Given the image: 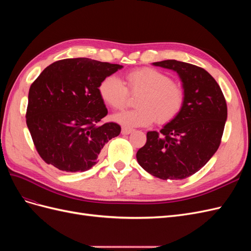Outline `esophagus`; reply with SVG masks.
Instances as JSON below:
<instances>
[{
    "label": "esophagus",
    "instance_id": "1",
    "mask_svg": "<svg viewBox=\"0 0 251 251\" xmlns=\"http://www.w3.org/2000/svg\"><path fill=\"white\" fill-rule=\"evenodd\" d=\"M133 131H134L133 128L123 126V128H121V134H123V135H128V134H131Z\"/></svg>",
    "mask_w": 251,
    "mask_h": 251
}]
</instances>
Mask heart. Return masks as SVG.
I'll return each instance as SVG.
<instances>
[{"mask_svg": "<svg viewBox=\"0 0 251 251\" xmlns=\"http://www.w3.org/2000/svg\"><path fill=\"white\" fill-rule=\"evenodd\" d=\"M126 83L132 93H142L137 100L138 109L117 113V123L127 126H147L157 119L169 123L180 113L184 104V91L173 82L168 75L153 68H140L126 74ZM100 94L104 102L114 109H124L128 90L116 75L105 77L100 85Z\"/></svg>", "mask_w": 251, "mask_h": 251, "instance_id": "1", "label": "heart"}]
</instances>
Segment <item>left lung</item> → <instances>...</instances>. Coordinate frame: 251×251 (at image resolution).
Masks as SVG:
<instances>
[{"instance_id":"obj_1","label":"left lung","mask_w":251,"mask_h":251,"mask_svg":"<svg viewBox=\"0 0 251 251\" xmlns=\"http://www.w3.org/2000/svg\"><path fill=\"white\" fill-rule=\"evenodd\" d=\"M177 72L184 104L160 133H147L136 158L141 168L162 180H182L201 170L219 149L227 119L221 88L203 68L175 59L153 63Z\"/></svg>"}]
</instances>
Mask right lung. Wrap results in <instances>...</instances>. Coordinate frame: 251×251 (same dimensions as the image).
Segmentation results:
<instances>
[{"mask_svg": "<svg viewBox=\"0 0 251 251\" xmlns=\"http://www.w3.org/2000/svg\"><path fill=\"white\" fill-rule=\"evenodd\" d=\"M123 66L78 57L57 60L29 89L26 123L43 160L63 172H85L120 134L115 123L100 124L108 110L101 81Z\"/></svg>", "mask_w": 251, "mask_h": 251, "instance_id": "add662e5", "label": "right lung"}]
</instances>
